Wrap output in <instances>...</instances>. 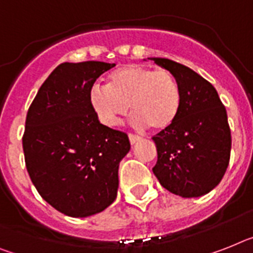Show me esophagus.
Here are the masks:
<instances>
[{
  "label": "esophagus",
  "instance_id": "obj_1",
  "mask_svg": "<svg viewBox=\"0 0 253 253\" xmlns=\"http://www.w3.org/2000/svg\"><path fill=\"white\" fill-rule=\"evenodd\" d=\"M129 141H130L131 145H134V143H137L138 141H141V137L135 134H129Z\"/></svg>",
  "mask_w": 253,
  "mask_h": 253
}]
</instances>
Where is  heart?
Returning <instances> with one entry per match:
<instances>
[{"label": "heart", "instance_id": "obj_1", "mask_svg": "<svg viewBox=\"0 0 253 253\" xmlns=\"http://www.w3.org/2000/svg\"><path fill=\"white\" fill-rule=\"evenodd\" d=\"M89 103L99 122L107 126L120 124L131 107L135 126L149 125L154 130L162 131L177 120L181 91L169 71L129 64L108 76L107 87H91Z\"/></svg>", "mask_w": 253, "mask_h": 253}]
</instances>
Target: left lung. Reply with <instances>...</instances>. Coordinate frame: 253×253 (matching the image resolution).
Here are the masks:
<instances>
[{"instance_id":"left-lung-1","label":"left lung","mask_w":253,"mask_h":253,"mask_svg":"<svg viewBox=\"0 0 253 253\" xmlns=\"http://www.w3.org/2000/svg\"><path fill=\"white\" fill-rule=\"evenodd\" d=\"M151 60L173 75L181 91L174 124L152 137L158 150L152 172L172 194L206 195L220 183L230 160L226 110L213 85L189 67L166 58Z\"/></svg>"}]
</instances>
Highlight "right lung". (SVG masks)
Listing matches in <instances>:
<instances>
[{
    "label": "right lung",
    "instance_id": "obj_1",
    "mask_svg": "<svg viewBox=\"0 0 253 253\" xmlns=\"http://www.w3.org/2000/svg\"><path fill=\"white\" fill-rule=\"evenodd\" d=\"M115 63H62L39 89L26 119L23 151L39 194L71 217L93 216L118 195L128 135L101 124L89 103L98 77Z\"/></svg>",
    "mask_w": 253,
    "mask_h": 253
}]
</instances>
